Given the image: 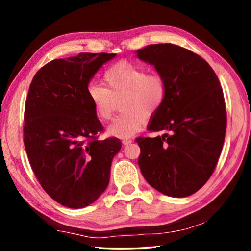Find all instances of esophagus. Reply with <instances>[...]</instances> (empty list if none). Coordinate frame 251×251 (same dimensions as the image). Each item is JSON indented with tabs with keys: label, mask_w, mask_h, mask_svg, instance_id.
I'll return each mask as SVG.
<instances>
[{
	"label": "esophagus",
	"mask_w": 251,
	"mask_h": 251,
	"mask_svg": "<svg viewBox=\"0 0 251 251\" xmlns=\"http://www.w3.org/2000/svg\"><path fill=\"white\" fill-rule=\"evenodd\" d=\"M131 142H132V140H130V139H124V140L122 141V143H123V145H124V146H128L129 143H131Z\"/></svg>",
	"instance_id": "esophagus-1"
}]
</instances>
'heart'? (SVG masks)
<instances>
[{
	"label": "heart",
	"mask_w": 251,
	"mask_h": 251,
	"mask_svg": "<svg viewBox=\"0 0 251 251\" xmlns=\"http://www.w3.org/2000/svg\"><path fill=\"white\" fill-rule=\"evenodd\" d=\"M103 85L92 83L87 95L98 119H112L116 101H121L123 113L108 127V134L127 139L140 131L144 117L150 119L166 99L165 79L156 73H148L145 68L135 63L121 61L104 72Z\"/></svg>",
	"instance_id": "obj_1"
}]
</instances>
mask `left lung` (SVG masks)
<instances>
[{
    "mask_svg": "<svg viewBox=\"0 0 251 251\" xmlns=\"http://www.w3.org/2000/svg\"><path fill=\"white\" fill-rule=\"evenodd\" d=\"M137 57L155 67L167 86L148 130L168 132L137 138L140 170L165 195H192L211 177L225 142L226 110L220 82L201 56L178 45L152 44L138 50Z\"/></svg>",
    "mask_w": 251,
    "mask_h": 251,
    "instance_id": "1",
    "label": "left lung"
}]
</instances>
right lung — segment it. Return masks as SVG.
<instances>
[{"instance_id": "add662e5", "label": "right lung", "mask_w": 251, "mask_h": 251, "mask_svg": "<svg viewBox=\"0 0 251 251\" xmlns=\"http://www.w3.org/2000/svg\"><path fill=\"white\" fill-rule=\"evenodd\" d=\"M116 54L79 52L55 59L36 72L25 108L24 142L32 170L52 200L84 208L103 193L117 138L98 140L103 130L87 95L90 79Z\"/></svg>"}]
</instances>
